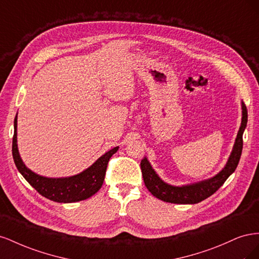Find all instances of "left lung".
<instances>
[{"label": "left lung", "instance_id": "obj_1", "mask_svg": "<svg viewBox=\"0 0 259 259\" xmlns=\"http://www.w3.org/2000/svg\"><path fill=\"white\" fill-rule=\"evenodd\" d=\"M241 126L239 128L232 151L226 165L215 176L201 180V182L198 183L183 186H173L165 183L160 178V176L156 174V171L152 168L147 156H145L142 162H140V168H142L145 185L147 189L151 192V194L164 202L174 203V204H195V203L205 200L210 197L211 194L215 193L224 185L227 178L236 170L241 158L243 148L242 137L247 124V109L243 101L241 103Z\"/></svg>", "mask_w": 259, "mask_h": 259}]
</instances>
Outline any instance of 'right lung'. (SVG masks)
I'll use <instances>...</instances> for the list:
<instances>
[{"label": "right lung", "instance_id": "1", "mask_svg": "<svg viewBox=\"0 0 259 259\" xmlns=\"http://www.w3.org/2000/svg\"><path fill=\"white\" fill-rule=\"evenodd\" d=\"M117 150H119V147L109 150L94 162L90 167L76 175L59 178L41 176L28 168L19 154L17 145V114L15 116L12 151L16 167L23 178L38 193L54 202H79L89 199L95 194L104 184L109 160Z\"/></svg>", "mask_w": 259, "mask_h": 259}]
</instances>
